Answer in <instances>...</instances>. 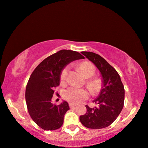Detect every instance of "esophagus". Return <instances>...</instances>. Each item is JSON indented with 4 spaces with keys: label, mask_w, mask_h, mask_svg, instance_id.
Segmentation results:
<instances>
[{
    "label": "esophagus",
    "mask_w": 148,
    "mask_h": 148,
    "mask_svg": "<svg viewBox=\"0 0 148 148\" xmlns=\"http://www.w3.org/2000/svg\"><path fill=\"white\" fill-rule=\"evenodd\" d=\"M69 108H75V107L76 106V105L73 104V103H69Z\"/></svg>",
    "instance_id": "obj_1"
}]
</instances>
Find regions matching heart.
Returning <instances> with one entry per match:
<instances>
[{
    "mask_svg": "<svg viewBox=\"0 0 148 148\" xmlns=\"http://www.w3.org/2000/svg\"><path fill=\"white\" fill-rule=\"evenodd\" d=\"M79 69L83 77L88 79L86 81V85L91 93L94 95L99 93L103 88V81L100 77L93 76L96 72V68L93 64L89 61H83L79 65ZM67 74L68 67H66L60 73V83H65ZM63 96L64 98L69 102L74 104H78L88 99L89 92L85 89L72 87L64 92Z\"/></svg>",
    "mask_w": 148,
    "mask_h": 148,
    "instance_id": "obj_1",
    "label": "heart"
}]
</instances>
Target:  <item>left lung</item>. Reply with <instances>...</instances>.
I'll list each match as a JSON object with an SVG mask.
<instances>
[{
    "label": "left lung",
    "instance_id": "8db88e82",
    "mask_svg": "<svg viewBox=\"0 0 148 148\" xmlns=\"http://www.w3.org/2000/svg\"><path fill=\"white\" fill-rule=\"evenodd\" d=\"M81 54L92 62L102 76L103 88L94 102L99 107L86 106L87 112L80 116V121L90 129H101L111 125L123 108L125 90L120 76L112 66L100 55L90 51Z\"/></svg>",
    "mask_w": 148,
    "mask_h": 148
}]
</instances>
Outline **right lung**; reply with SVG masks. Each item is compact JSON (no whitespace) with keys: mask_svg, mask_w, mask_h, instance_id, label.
<instances>
[{"mask_svg":"<svg viewBox=\"0 0 148 148\" xmlns=\"http://www.w3.org/2000/svg\"><path fill=\"white\" fill-rule=\"evenodd\" d=\"M82 58L84 56L77 51L62 49L42 60L30 76L25 90L27 107L31 118L42 129L55 130L63 125L69 105L65 101L58 106L51 103L54 89L60 84L64 67Z\"/></svg>","mask_w":148,"mask_h":148,"instance_id":"right-lung-1","label":"right lung"}]
</instances>
